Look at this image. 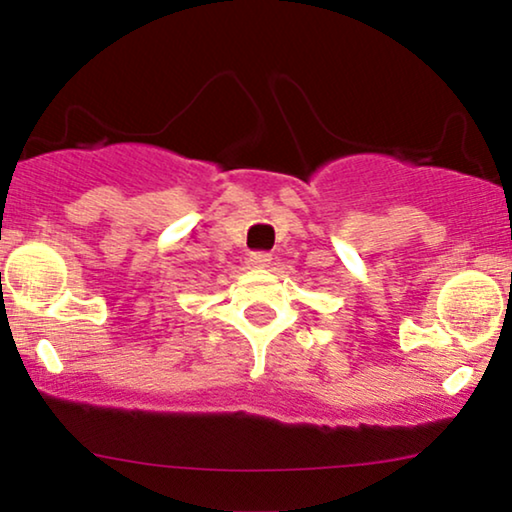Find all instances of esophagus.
<instances>
[{
  "label": "esophagus",
  "instance_id": "esophagus-1",
  "mask_svg": "<svg viewBox=\"0 0 512 512\" xmlns=\"http://www.w3.org/2000/svg\"><path fill=\"white\" fill-rule=\"evenodd\" d=\"M271 260H274V257H271V252H252L248 262L252 264V267H257V269H264V267H269Z\"/></svg>",
  "mask_w": 512,
  "mask_h": 512
}]
</instances>
